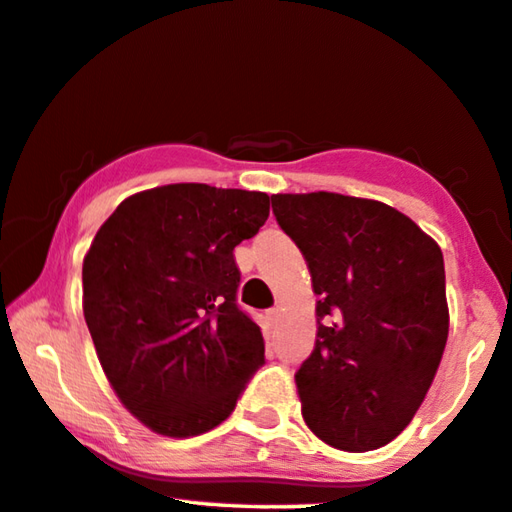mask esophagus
I'll return each instance as SVG.
<instances>
[{
  "label": "esophagus",
  "mask_w": 512,
  "mask_h": 512,
  "mask_svg": "<svg viewBox=\"0 0 512 512\" xmlns=\"http://www.w3.org/2000/svg\"><path fill=\"white\" fill-rule=\"evenodd\" d=\"M264 319H266V326L275 328V326H278V321H280V312L278 310H269V312H266Z\"/></svg>",
  "instance_id": "1"
}]
</instances>
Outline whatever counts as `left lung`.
<instances>
[{"label":"left lung","mask_w":512,"mask_h":512,"mask_svg":"<svg viewBox=\"0 0 512 512\" xmlns=\"http://www.w3.org/2000/svg\"><path fill=\"white\" fill-rule=\"evenodd\" d=\"M271 202L319 296L314 351L296 373L305 424L342 451L385 446L440 367L449 335L442 250L378 200L316 191Z\"/></svg>","instance_id":"1"}]
</instances>
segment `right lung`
Masks as SVG:
<instances>
[{
    "mask_svg": "<svg viewBox=\"0 0 512 512\" xmlns=\"http://www.w3.org/2000/svg\"><path fill=\"white\" fill-rule=\"evenodd\" d=\"M271 198L168 184L120 202L84 257V319L113 392L166 437L212 431L264 364V337L237 305L232 250Z\"/></svg>",
    "mask_w": 512,
    "mask_h": 512,
    "instance_id": "add662e5",
    "label": "right lung"
}]
</instances>
